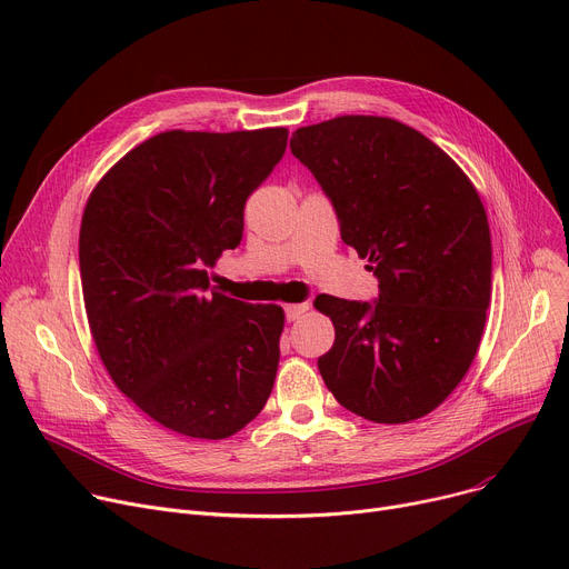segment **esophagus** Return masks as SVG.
Returning a JSON list of instances; mask_svg holds the SVG:
<instances>
[{
    "instance_id": "34e87169",
    "label": "esophagus",
    "mask_w": 569,
    "mask_h": 569,
    "mask_svg": "<svg viewBox=\"0 0 569 569\" xmlns=\"http://www.w3.org/2000/svg\"><path fill=\"white\" fill-rule=\"evenodd\" d=\"M283 311H286V320H288V322H295V320L302 318V313L309 311V305H307V302H305V305H286Z\"/></svg>"
}]
</instances>
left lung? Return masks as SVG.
<instances>
[{
    "mask_svg": "<svg viewBox=\"0 0 569 569\" xmlns=\"http://www.w3.org/2000/svg\"><path fill=\"white\" fill-rule=\"evenodd\" d=\"M341 239L378 279L373 302L318 295L335 346L318 360L335 399L378 425L438 408L470 369L491 302V232L463 170L390 117L343 114L292 133Z\"/></svg>",
    "mask_w": 569,
    "mask_h": 569,
    "instance_id": "1",
    "label": "left lung"
}]
</instances>
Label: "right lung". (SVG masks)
Listing matches in <instances>:
<instances>
[{"instance_id": "obj_1", "label": "right lung", "mask_w": 569, "mask_h": 569, "mask_svg": "<svg viewBox=\"0 0 569 569\" xmlns=\"http://www.w3.org/2000/svg\"><path fill=\"white\" fill-rule=\"evenodd\" d=\"M286 129L166 131L97 184L80 226L82 297L101 360L142 412L189 438L244 429L272 395L283 309L209 288L242 242L247 198Z\"/></svg>"}]
</instances>
